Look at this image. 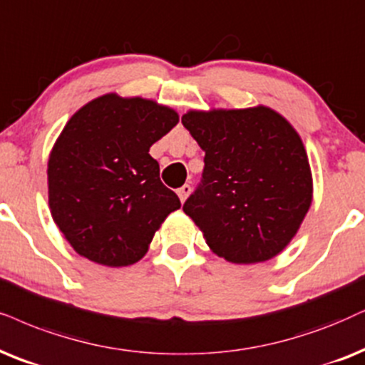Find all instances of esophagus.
Instances as JSON below:
<instances>
[{
    "label": "esophagus",
    "mask_w": 365,
    "mask_h": 365,
    "mask_svg": "<svg viewBox=\"0 0 365 365\" xmlns=\"http://www.w3.org/2000/svg\"><path fill=\"white\" fill-rule=\"evenodd\" d=\"M190 192H192V187L190 185H183V187H180L178 190H177V193H178V197H180V200L182 202H185L187 200V197L190 195Z\"/></svg>",
    "instance_id": "obj_1"
}]
</instances>
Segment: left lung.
Returning a JSON list of instances; mask_svg holds the SVG:
<instances>
[{
    "mask_svg": "<svg viewBox=\"0 0 365 365\" xmlns=\"http://www.w3.org/2000/svg\"><path fill=\"white\" fill-rule=\"evenodd\" d=\"M182 123L205 151L204 173L183 212L212 252L236 264L279 255L312 205L302 138L266 106L188 110Z\"/></svg>",
    "mask_w": 365,
    "mask_h": 365,
    "instance_id": "left-lung-1",
    "label": "left lung"
}]
</instances>
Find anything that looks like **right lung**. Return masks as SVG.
I'll list each match as a JSON object with an SVG mask.
<instances>
[{
	"instance_id": "add662e5",
	"label": "right lung",
	"mask_w": 365,
	"mask_h": 365,
	"mask_svg": "<svg viewBox=\"0 0 365 365\" xmlns=\"http://www.w3.org/2000/svg\"><path fill=\"white\" fill-rule=\"evenodd\" d=\"M178 114L151 99L104 94L77 110L48 158L53 222L77 255L98 264H135L180 198L160 180L150 148Z\"/></svg>"
}]
</instances>
